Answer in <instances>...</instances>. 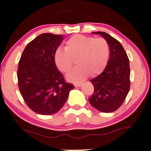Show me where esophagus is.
<instances>
[{"instance_id":"34e87169","label":"esophagus","mask_w":151,"mask_h":151,"mask_svg":"<svg viewBox=\"0 0 151 151\" xmlns=\"http://www.w3.org/2000/svg\"><path fill=\"white\" fill-rule=\"evenodd\" d=\"M82 85V84L81 82H78V83H74V86H76V87H80V86H81Z\"/></svg>"}]
</instances>
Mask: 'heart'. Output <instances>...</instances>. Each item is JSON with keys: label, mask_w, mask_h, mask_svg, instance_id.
Listing matches in <instances>:
<instances>
[{"label": "heart", "mask_w": 151, "mask_h": 151, "mask_svg": "<svg viewBox=\"0 0 151 151\" xmlns=\"http://www.w3.org/2000/svg\"><path fill=\"white\" fill-rule=\"evenodd\" d=\"M109 55V43L104 38L75 35L65 42V49L55 51L54 58L58 68L64 73L71 69L76 59L78 66L67 78L71 81L80 82L89 73L96 75L102 71Z\"/></svg>", "instance_id": "1"}]
</instances>
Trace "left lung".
I'll return each mask as SVG.
<instances>
[{"label":"left lung","instance_id":"8db88e82","mask_svg":"<svg viewBox=\"0 0 151 151\" xmlns=\"http://www.w3.org/2000/svg\"><path fill=\"white\" fill-rule=\"evenodd\" d=\"M100 34L109 43L110 56L102 73L90 80L94 92L88 99L91 106L102 113L116 111L123 104L130 89L129 60L121 43L105 32Z\"/></svg>","mask_w":151,"mask_h":151}]
</instances>
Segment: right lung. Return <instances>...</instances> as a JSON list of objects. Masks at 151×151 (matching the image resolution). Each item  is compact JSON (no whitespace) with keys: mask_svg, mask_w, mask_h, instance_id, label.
Returning a JSON list of instances; mask_svg holds the SVG:
<instances>
[{"mask_svg":"<svg viewBox=\"0 0 151 151\" xmlns=\"http://www.w3.org/2000/svg\"><path fill=\"white\" fill-rule=\"evenodd\" d=\"M63 40V35H39L27 45L20 57L17 73L20 94L38 114L56 113L74 88L65 82L55 63V51Z\"/></svg>","mask_w":151,"mask_h":151,"instance_id":"obj_1","label":"right lung"}]
</instances>
